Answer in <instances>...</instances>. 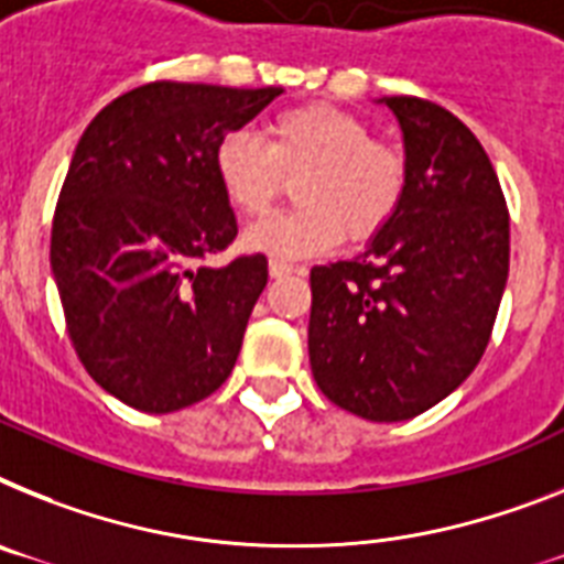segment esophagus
<instances>
[{
  "instance_id": "34e87169",
  "label": "esophagus",
  "mask_w": 564,
  "mask_h": 564,
  "mask_svg": "<svg viewBox=\"0 0 564 564\" xmlns=\"http://www.w3.org/2000/svg\"><path fill=\"white\" fill-rule=\"evenodd\" d=\"M292 272H301V269L286 263V260H269V274H272V278H286V274Z\"/></svg>"
}]
</instances>
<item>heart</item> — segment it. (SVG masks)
I'll return each mask as SVG.
<instances>
[{"label":"heart","instance_id":"b5f03b06","mask_svg":"<svg viewBox=\"0 0 564 564\" xmlns=\"http://www.w3.org/2000/svg\"><path fill=\"white\" fill-rule=\"evenodd\" d=\"M226 200L243 217L267 215L295 180L297 206L254 224L243 243L274 258H306L340 240L376 238L406 192L404 151L372 137L370 122L344 108L310 102L278 111L267 140L235 129L215 149Z\"/></svg>","mask_w":564,"mask_h":564}]
</instances>
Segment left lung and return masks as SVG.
<instances>
[{"mask_svg": "<svg viewBox=\"0 0 564 564\" xmlns=\"http://www.w3.org/2000/svg\"><path fill=\"white\" fill-rule=\"evenodd\" d=\"M406 149L399 212L352 260L310 272V364L326 399L404 421L481 361L510 267V215L465 122L421 97H384Z\"/></svg>", "mask_w": 564, "mask_h": 564, "instance_id": "left-lung-1", "label": "left lung"}]
</instances>
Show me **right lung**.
<instances>
[{
  "label": "right lung",
  "mask_w": 564,
  "mask_h": 564,
  "mask_svg": "<svg viewBox=\"0 0 564 564\" xmlns=\"http://www.w3.org/2000/svg\"><path fill=\"white\" fill-rule=\"evenodd\" d=\"M278 94L158 79L111 99L79 137L51 267L79 361L122 404L174 413L231 376L269 263L203 267L238 238L215 149Z\"/></svg>",
  "instance_id": "right-lung-1"
}]
</instances>
